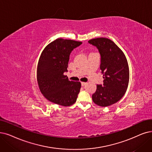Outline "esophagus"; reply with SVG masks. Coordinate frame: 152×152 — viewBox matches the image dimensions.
I'll use <instances>...</instances> for the list:
<instances>
[{"label":"esophagus","mask_w":152,"mask_h":152,"mask_svg":"<svg viewBox=\"0 0 152 152\" xmlns=\"http://www.w3.org/2000/svg\"><path fill=\"white\" fill-rule=\"evenodd\" d=\"M81 84H82V86H85L87 84V83L83 82H81Z\"/></svg>","instance_id":"34e87169"}]
</instances>
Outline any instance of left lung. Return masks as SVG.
<instances>
[{
  "mask_svg": "<svg viewBox=\"0 0 152 152\" xmlns=\"http://www.w3.org/2000/svg\"><path fill=\"white\" fill-rule=\"evenodd\" d=\"M96 47L101 56L100 70L104 84L97 85L92 100L101 107L110 106L125 95L129 82V67L123 51L110 39L100 37L88 40Z\"/></svg>",
  "mask_w": 152,
  "mask_h": 152,
  "instance_id": "left-lung-1",
  "label": "left lung"
}]
</instances>
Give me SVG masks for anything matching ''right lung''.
I'll use <instances>...</instances> for the list:
<instances>
[{
	"label": "right lung",
	"mask_w": 152,
	"mask_h": 152,
	"mask_svg": "<svg viewBox=\"0 0 152 152\" xmlns=\"http://www.w3.org/2000/svg\"><path fill=\"white\" fill-rule=\"evenodd\" d=\"M82 42L57 39L48 44L40 56L37 80L40 92L54 104L68 107L76 102L81 88L80 82L70 81L67 71L70 54Z\"/></svg>",
	"instance_id": "add662e5"
}]
</instances>
